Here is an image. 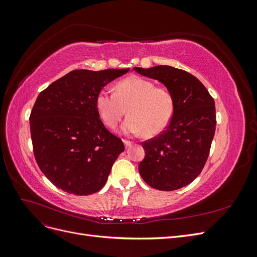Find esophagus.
<instances>
[{"label": "esophagus", "mask_w": 257, "mask_h": 257, "mask_svg": "<svg viewBox=\"0 0 257 257\" xmlns=\"http://www.w3.org/2000/svg\"><path fill=\"white\" fill-rule=\"evenodd\" d=\"M124 145H125L126 148H130L132 145H133V143L130 142V141H124Z\"/></svg>", "instance_id": "obj_1"}]
</instances>
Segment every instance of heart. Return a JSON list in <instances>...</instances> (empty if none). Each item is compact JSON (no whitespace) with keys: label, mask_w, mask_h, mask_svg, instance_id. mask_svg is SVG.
<instances>
[{"label":"heart","mask_w":257,"mask_h":257,"mask_svg":"<svg viewBox=\"0 0 257 257\" xmlns=\"http://www.w3.org/2000/svg\"><path fill=\"white\" fill-rule=\"evenodd\" d=\"M96 108L100 119L113 128L124 114L122 130L125 134L149 136L160 134L172 121L176 102L173 92L165 87H157L149 79L132 76L115 84L114 92L102 90L96 96Z\"/></svg>","instance_id":"b5f03b06"}]
</instances>
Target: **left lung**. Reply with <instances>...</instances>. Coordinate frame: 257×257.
<instances>
[{
    "mask_svg": "<svg viewBox=\"0 0 257 257\" xmlns=\"http://www.w3.org/2000/svg\"><path fill=\"white\" fill-rule=\"evenodd\" d=\"M143 76L164 83L176 108L168 126L142 143L146 151L138 170L153 189L174 191L190 184L203 170L215 132L214 99L195 76L168 65L134 67Z\"/></svg>",
    "mask_w": 257,
    "mask_h": 257,
    "instance_id": "1",
    "label": "left lung"
}]
</instances>
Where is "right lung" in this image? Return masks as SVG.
<instances>
[{
    "mask_svg": "<svg viewBox=\"0 0 257 257\" xmlns=\"http://www.w3.org/2000/svg\"><path fill=\"white\" fill-rule=\"evenodd\" d=\"M127 72L76 69L37 96L30 114L34 157L57 188L81 196L105 185L124 145L100 121L96 96Z\"/></svg>",
    "mask_w": 257,
    "mask_h": 257,
    "instance_id": "add662e5",
    "label": "right lung"
}]
</instances>
